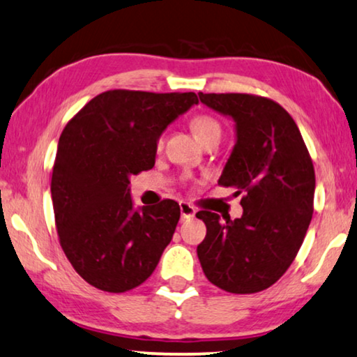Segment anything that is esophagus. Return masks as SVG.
I'll list each match as a JSON object with an SVG mask.
<instances>
[{"mask_svg": "<svg viewBox=\"0 0 357 357\" xmlns=\"http://www.w3.org/2000/svg\"><path fill=\"white\" fill-rule=\"evenodd\" d=\"M179 210H181V218H192L195 215V208L192 207V205H189L185 202L179 204Z\"/></svg>", "mask_w": 357, "mask_h": 357, "instance_id": "obj_1", "label": "esophagus"}]
</instances>
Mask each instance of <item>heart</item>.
<instances>
[{
    "mask_svg": "<svg viewBox=\"0 0 357 357\" xmlns=\"http://www.w3.org/2000/svg\"><path fill=\"white\" fill-rule=\"evenodd\" d=\"M190 128H192L195 137H197L200 142L212 137V135H222V126H220V123L215 118L207 116V114H199V116H195L192 121H190Z\"/></svg>",
    "mask_w": 357,
    "mask_h": 357,
    "instance_id": "heart-1",
    "label": "heart"
}]
</instances>
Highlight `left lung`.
I'll return each mask as SVG.
<instances>
[{
    "mask_svg": "<svg viewBox=\"0 0 357 357\" xmlns=\"http://www.w3.org/2000/svg\"><path fill=\"white\" fill-rule=\"evenodd\" d=\"M234 121L236 144L218 184L243 194V217L200 210L207 236L197 255L210 283L234 294L267 289L293 264L312 220L315 173L294 119L270 98L199 93Z\"/></svg>",
    "mask_w": 357,
    "mask_h": 357,
    "instance_id": "8db88e82",
    "label": "left lung"
}]
</instances>
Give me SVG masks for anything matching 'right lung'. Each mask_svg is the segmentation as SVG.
<instances>
[{"mask_svg":"<svg viewBox=\"0 0 357 357\" xmlns=\"http://www.w3.org/2000/svg\"><path fill=\"white\" fill-rule=\"evenodd\" d=\"M199 98L194 92L108 90L66 124L58 142L52 200L59 243L89 284L124 293L160 262L179 222V205L134 208L130 176L153 168L157 142Z\"/></svg>","mask_w":357,"mask_h":357,"instance_id":"obj_1","label":"right lung"}]
</instances>
